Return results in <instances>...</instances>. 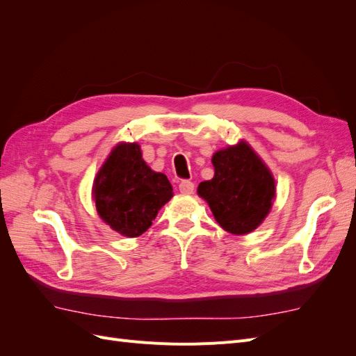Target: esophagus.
I'll return each instance as SVG.
<instances>
[{
	"label": "esophagus",
	"mask_w": 356,
	"mask_h": 356,
	"mask_svg": "<svg viewBox=\"0 0 356 356\" xmlns=\"http://www.w3.org/2000/svg\"><path fill=\"white\" fill-rule=\"evenodd\" d=\"M179 191L182 195H193V191H195V184H193L191 181H181L179 186H178Z\"/></svg>",
	"instance_id": "34e87169"
}]
</instances>
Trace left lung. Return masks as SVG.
I'll list each match as a JSON object with an SVG mask.
<instances>
[{"instance_id": "obj_1", "label": "left lung", "mask_w": 356, "mask_h": 356, "mask_svg": "<svg viewBox=\"0 0 356 356\" xmlns=\"http://www.w3.org/2000/svg\"><path fill=\"white\" fill-rule=\"evenodd\" d=\"M212 165L213 178L200 182L197 195L225 232L236 236L254 232L276 199L272 170L246 141L215 152Z\"/></svg>"}]
</instances>
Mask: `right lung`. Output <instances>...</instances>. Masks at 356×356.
Here are the masks:
<instances>
[{
  "mask_svg": "<svg viewBox=\"0 0 356 356\" xmlns=\"http://www.w3.org/2000/svg\"><path fill=\"white\" fill-rule=\"evenodd\" d=\"M174 191L143 159L138 143H118L95 177L92 197L101 220L126 238L148 230Z\"/></svg>",
  "mask_w": 356,
  "mask_h": 356,
  "instance_id": "1",
  "label": "right lung"
}]
</instances>
